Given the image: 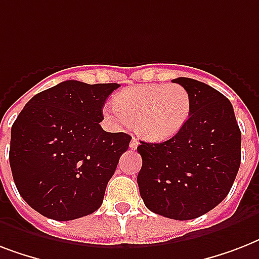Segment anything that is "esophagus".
Returning <instances> with one entry per match:
<instances>
[{
  "instance_id": "34e87169",
  "label": "esophagus",
  "mask_w": 259,
  "mask_h": 259,
  "mask_svg": "<svg viewBox=\"0 0 259 259\" xmlns=\"http://www.w3.org/2000/svg\"><path fill=\"white\" fill-rule=\"evenodd\" d=\"M140 145V142L136 137L132 138V141H130V149H137V146Z\"/></svg>"
}]
</instances>
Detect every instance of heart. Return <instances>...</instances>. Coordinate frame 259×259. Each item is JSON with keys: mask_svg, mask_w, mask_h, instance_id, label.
Here are the masks:
<instances>
[{"mask_svg": "<svg viewBox=\"0 0 259 259\" xmlns=\"http://www.w3.org/2000/svg\"><path fill=\"white\" fill-rule=\"evenodd\" d=\"M103 113L114 123L134 121L138 133L148 141H164L179 133L191 113V95L177 83H152L129 87L114 98Z\"/></svg>", "mask_w": 259, "mask_h": 259, "instance_id": "b5f03b06", "label": "heart"}]
</instances>
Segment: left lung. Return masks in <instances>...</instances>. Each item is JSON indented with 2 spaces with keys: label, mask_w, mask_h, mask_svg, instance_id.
<instances>
[{
  "label": "left lung",
  "mask_w": 259,
  "mask_h": 259,
  "mask_svg": "<svg viewBox=\"0 0 259 259\" xmlns=\"http://www.w3.org/2000/svg\"><path fill=\"white\" fill-rule=\"evenodd\" d=\"M191 95L183 129L164 142L141 141L138 188L146 208L189 221L215 208L233 187L241 165V130L231 102L205 83L173 79Z\"/></svg>",
  "instance_id": "1"
}]
</instances>
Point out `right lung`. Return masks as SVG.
<instances>
[{
  "label": "right lung",
  "instance_id": "right-lung-1",
  "mask_svg": "<svg viewBox=\"0 0 259 259\" xmlns=\"http://www.w3.org/2000/svg\"><path fill=\"white\" fill-rule=\"evenodd\" d=\"M118 83L66 80L36 94L14 121L9 162L21 197L54 221H74L102 205L106 185L130 144L99 122Z\"/></svg>",
  "mask_w": 259,
  "mask_h": 259
}]
</instances>
